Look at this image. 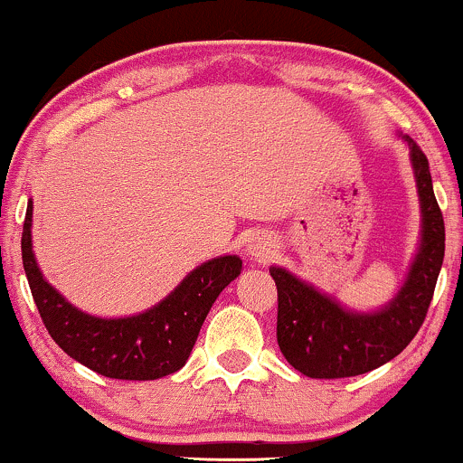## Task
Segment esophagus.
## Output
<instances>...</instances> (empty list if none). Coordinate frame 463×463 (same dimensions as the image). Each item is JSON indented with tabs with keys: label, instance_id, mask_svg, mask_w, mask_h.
Returning <instances> with one entry per match:
<instances>
[{
	"label": "esophagus",
	"instance_id": "obj_1",
	"mask_svg": "<svg viewBox=\"0 0 463 463\" xmlns=\"http://www.w3.org/2000/svg\"><path fill=\"white\" fill-rule=\"evenodd\" d=\"M246 250H248V254L250 257L254 259V261H268L269 257H272V252H274V243H272V239H269L268 235H252L248 239V243H246Z\"/></svg>",
	"mask_w": 463,
	"mask_h": 463
}]
</instances>
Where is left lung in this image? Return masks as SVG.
I'll list each match as a JSON object with an SVG mask.
<instances>
[{
    "mask_svg": "<svg viewBox=\"0 0 463 463\" xmlns=\"http://www.w3.org/2000/svg\"><path fill=\"white\" fill-rule=\"evenodd\" d=\"M402 139L416 176L422 231L416 257L394 298L379 311H353L287 269L269 268L279 291L276 339L280 353L311 379H344L379 368L409 346L427 317L444 261V217L427 156L416 141Z\"/></svg>",
    "mask_w": 463,
    "mask_h": 463,
    "instance_id": "8db88e82",
    "label": "left lung"
}]
</instances>
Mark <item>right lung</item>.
Returning <instances> with one entry per match:
<instances>
[{"instance_id": "add662e5", "label": "right lung", "mask_w": 463, "mask_h": 463, "mask_svg": "<svg viewBox=\"0 0 463 463\" xmlns=\"http://www.w3.org/2000/svg\"><path fill=\"white\" fill-rule=\"evenodd\" d=\"M21 259L32 298L52 339L89 370L124 381H154L183 368L217 296L241 274V259L224 254L198 265L152 309L130 317L89 316L62 298L36 265L32 200L21 235Z\"/></svg>"}]
</instances>
